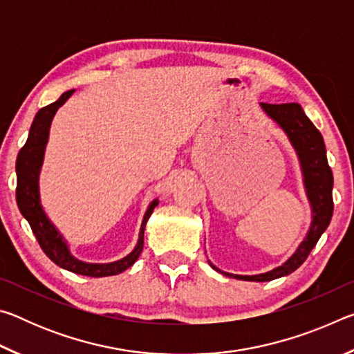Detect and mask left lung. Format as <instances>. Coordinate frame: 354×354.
Segmentation results:
<instances>
[{"mask_svg": "<svg viewBox=\"0 0 354 354\" xmlns=\"http://www.w3.org/2000/svg\"><path fill=\"white\" fill-rule=\"evenodd\" d=\"M262 111L270 117L278 127L284 131L287 139L292 143L293 149L297 151L299 167L303 173V184L306 189V195L310 205V226L306 232V237L298 245L289 259L283 266L273 268L270 272L259 274H232L221 272L214 263L209 262L215 272H218L225 277L242 279V281H272L281 277H287L292 272H295L301 263L306 261L310 251L319 242L320 236L325 232L333 217V171L328 165L326 148L320 131L317 129L313 122L306 117V113L301 109V106L297 103L289 104H267L261 103Z\"/></svg>", "mask_w": 354, "mask_h": 354, "instance_id": "left-lung-1", "label": "left lung"}]
</instances>
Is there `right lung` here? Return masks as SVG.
<instances>
[{"label": "right lung", "mask_w": 354, "mask_h": 354, "mask_svg": "<svg viewBox=\"0 0 354 354\" xmlns=\"http://www.w3.org/2000/svg\"><path fill=\"white\" fill-rule=\"evenodd\" d=\"M75 93V88L67 91L61 95V98L55 103L48 104L35 113L34 122L29 129L28 140L25 147L20 149L19 158H17V205L23 217L28 220L29 226L37 239L41 250L50 259L65 270L73 272L76 274H84V277L101 278V277H112L118 274L129 268L133 263L139 259L143 250V234H145V226L148 218L151 217L154 207L159 205V200L156 198L147 209L143 215L139 241H137L134 250L128 256L122 259L113 261L109 263H92L80 261L77 257L71 254L70 247L64 236L59 232L57 227L51 223L48 215L44 211V206L40 203L39 194V175L44 164L45 148L48 143V136H50V127L53 117L56 115L59 107L67 101L71 95Z\"/></svg>", "instance_id": "obj_1"}]
</instances>
